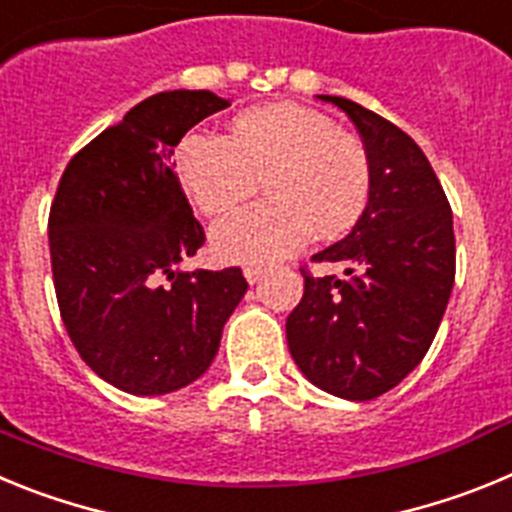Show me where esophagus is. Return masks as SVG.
I'll use <instances>...</instances> for the list:
<instances>
[{
  "label": "esophagus",
  "mask_w": 512,
  "mask_h": 512,
  "mask_svg": "<svg viewBox=\"0 0 512 512\" xmlns=\"http://www.w3.org/2000/svg\"><path fill=\"white\" fill-rule=\"evenodd\" d=\"M264 266H256V264H251V266H246V269H243V274H246V279H248V284H256L259 282L261 277H264Z\"/></svg>",
  "instance_id": "1"
}]
</instances>
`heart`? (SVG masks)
<instances>
[{
	"mask_svg": "<svg viewBox=\"0 0 512 512\" xmlns=\"http://www.w3.org/2000/svg\"><path fill=\"white\" fill-rule=\"evenodd\" d=\"M176 176L205 215L248 200L259 179L269 200L225 217L212 246L228 261H277L315 238H338L372 197V158L336 122L295 102L238 112L228 135L194 130L174 151Z\"/></svg>",
	"mask_w": 512,
	"mask_h": 512,
	"instance_id": "1",
	"label": "heart"
}]
</instances>
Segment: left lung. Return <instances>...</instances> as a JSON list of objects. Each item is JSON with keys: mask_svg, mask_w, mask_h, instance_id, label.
I'll return each instance as SVG.
<instances>
[{"mask_svg": "<svg viewBox=\"0 0 512 512\" xmlns=\"http://www.w3.org/2000/svg\"><path fill=\"white\" fill-rule=\"evenodd\" d=\"M320 99L348 115L372 158V197L354 230L318 264L300 266L305 295L289 312V354L320 390L343 400L390 392L428 354L456 274L451 205L436 171L408 133L343 97Z\"/></svg>", "mask_w": 512, "mask_h": 512, "instance_id": "1", "label": "left lung"}]
</instances>
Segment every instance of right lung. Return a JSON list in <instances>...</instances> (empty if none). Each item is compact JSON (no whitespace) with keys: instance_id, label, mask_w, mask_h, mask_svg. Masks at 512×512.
<instances>
[{"instance_id":"right-lung-1","label":"right lung","mask_w":512,"mask_h":512,"mask_svg":"<svg viewBox=\"0 0 512 512\" xmlns=\"http://www.w3.org/2000/svg\"><path fill=\"white\" fill-rule=\"evenodd\" d=\"M230 107L217 94L161 92L81 148L61 174L51 269L71 343L130 395H166L207 372L248 282L238 266L182 271L205 243L174 171L189 128Z\"/></svg>"}]
</instances>
